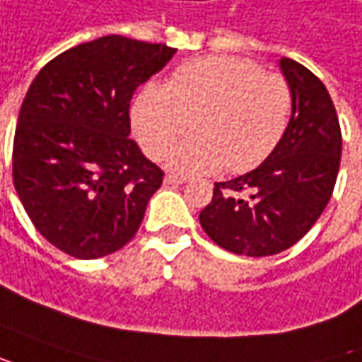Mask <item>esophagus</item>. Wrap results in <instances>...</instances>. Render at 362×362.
Segmentation results:
<instances>
[{"label": "esophagus", "instance_id": "esophagus-1", "mask_svg": "<svg viewBox=\"0 0 362 362\" xmlns=\"http://www.w3.org/2000/svg\"><path fill=\"white\" fill-rule=\"evenodd\" d=\"M186 178L184 176H178V174H166V178H164V184H184Z\"/></svg>", "mask_w": 362, "mask_h": 362}]
</instances>
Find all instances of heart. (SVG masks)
I'll return each mask as SVG.
<instances>
[{
  "instance_id": "1",
  "label": "heart",
  "mask_w": 362,
  "mask_h": 362,
  "mask_svg": "<svg viewBox=\"0 0 362 362\" xmlns=\"http://www.w3.org/2000/svg\"><path fill=\"white\" fill-rule=\"evenodd\" d=\"M293 109L285 77L255 61L214 55L188 61L166 85L148 83L130 107L132 129L152 160H162L184 132L194 136L170 156L182 174L259 166L284 139Z\"/></svg>"
}]
</instances>
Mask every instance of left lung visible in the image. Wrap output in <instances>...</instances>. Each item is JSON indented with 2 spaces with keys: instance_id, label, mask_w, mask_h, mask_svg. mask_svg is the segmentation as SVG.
Instances as JSON below:
<instances>
[{
  "instance_id": "left-lung-1",
  "label": "left lung",
  "mask_w": 362,
  "mask_h": 362,
  "mask_svg": "<svg viewBox=\"0 0 362 362\" xmlns=\"http://www.w3.org/2000/svg\"><path fill=\"white\" fill-rule=\"evenodd\" d=\"M279 67L293 93L284 139L255 170L216 182L200 212L212 242L238 255H275L299 242L327 208L339 174L343 140L325 85L293 59Z\"/></svg>"
}]
</instances>
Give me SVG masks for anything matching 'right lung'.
<instances>
[{
  "label": "right lung",
  "mask_w": 362,
  "mask_h": 362,
  "mask_svg": "<svg viewBox=\"0 0 362 362\" xmlns=\"http://www.w3.org/2000/svg\"><path fill=\"white\" fill-rule=\"evenodd\" d=\"M176 49L98 37L51 59L27 90L13 139V184L37 232L77 259L139 232L164 172L130 139V98Z\"/></svg>",
  "instance_id": "add662e5"
}]
</instances>
